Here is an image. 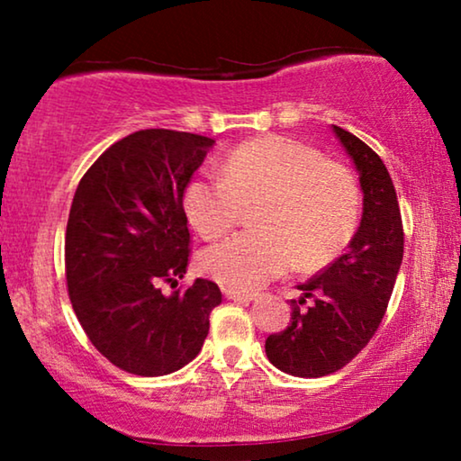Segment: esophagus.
Masks as SVG:
<instances>
[{"mask_svg":"<svg viewBox=\"0 0 461 461\" xmlns=\"http://www.w3.org/2000/svg\"><path fill=\"white\" fill-rule=\"evenodd\" d=\"M224 298H226V300H237V302H254V300H256V294L241 292V289L226 287V289H224Z\"/></svg>","mask_w":461,"mask_h":461,"instance_id":"34e87169","label":"esophagus"}]
</instances>
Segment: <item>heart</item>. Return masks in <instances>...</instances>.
Segmentation results:
<instances>
[{
    "mask_svg": "<svg viewBox=\"0 0 461 461\" xmlns=\"http://www.w3.org/2000/svg\"><path fill=\"white\" fill-rule=\"evenodd\" d=\"M222 176L194 178L185 210L205 239H218L239 222L243 205L254 230L212 245L201 268L224 285L251 289L287 273L331 260L358 222V186L342 163L287 136L243 142L220 166Z\"/></svg>",
    "mask_w": 461,
    "mask_h": 461,
    "instance_id": "b5f03b06",
    "label": "heart"
}]
</instances>
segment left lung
Masks as SVG:
<instances>
[{
	"label": "left lung",
	"instance_id": "1",
	"mask_svg": "<svg viewBox=\"0 0 461 461\" xmlns=\"http://www.w3.org/2000/svg\"><path fill=\"white\" fill-rule=\"evenodd\" d=\"M355 163L363 218L346 254L302 283L292 300V323L267 338V357L295 377H323L342 369L380 327L402 262V220L386 166L355 134L333 125Z\"/></svg>",
	"mask_w": 461,
	"mask_h": 461
}]
</instances>
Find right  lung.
I'll return each mask as SVG.
<instances>
[{
	"label": "right lung",
	"instance_id": "1",
	"mask_svg": "<svg viewBox=\"0 0 461 461\" xmlns=\"http://www.w3.org/2000/svg\"><path fill=\"white\" fill-rule=\"evenodd\" d=\"M212 138L140 130L94 161L75 191L65 237L67 287L86 336L115 367L157 377L199 355L210 312L222 302L213 281L178 285L191 232L182 197Z\"/></svg>",
	"mask_w": 461,
	"mask_h": 461
}]
</instances>
